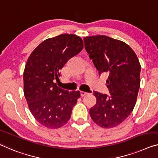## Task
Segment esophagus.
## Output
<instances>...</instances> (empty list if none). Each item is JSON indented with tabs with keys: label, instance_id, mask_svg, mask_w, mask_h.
Listing matches in <instances>:
<instances>
[{
	"label": "esophagus",
	"instance_id": "obj_1",
	"mask_svg": "<svg viewBox=\"0 0 158 158\" xmlns=\"http://www.w3.org/2000/svg\"><path fill=\"white\" fill-rule=\"evenodd\" d=\"M86 94H87V93H85V92H81V97H85L86 95Z\"/></svg>",
	"mask_w": 158,
	"mask_h": 158
}]
</instances>
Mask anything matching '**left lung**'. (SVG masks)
Listing matches in <instances>:
<instances>
[{
  "mask_svg": "<svg viewBox=\"0 0 158 158\" xmlns=\"http://www.w3.org/2000/svg\"><path fill=\"white\" fill-rule=\"evenodd\" d=\"M85 48L99 74L108 73L110 95L94 92L97 103L89 110L92 119L102 128L116 127L133 111L140 87V65L127 44L104 35L84 38Z\"/></svg>",
  "mask_w": 158,
  "mask_h": 158,
  "instance_id": "obj_1",
  "label": "left lung"
}]
</instances>
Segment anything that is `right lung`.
<instances>
[{"instance_id": "1", "label": "right lung", "mask_w": 158, "mask_h": 158, "mask_svg": "<svg viewBox=\"0 0 158 158\" xmlns=\"http://www.w3.org/2000/svg\"><path fill=\"white\" fill-rule=\"evenodd\" d=\"M83 48V41L75 35L63 34L47 39L33 51L23 74L24 94L29 109L39 123L48 128L64 126L81 97L55 83L68 60Z\"/></svg>"}]
</instances>
